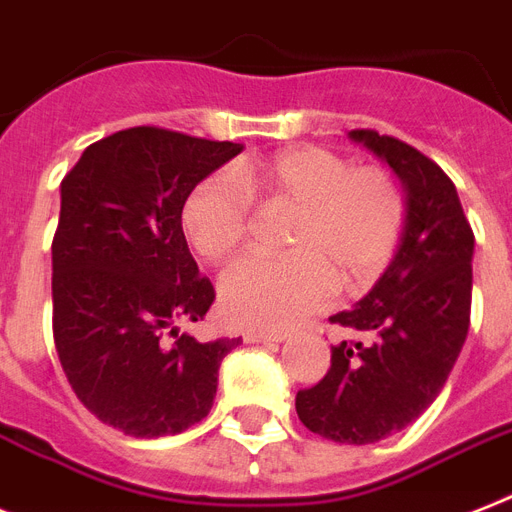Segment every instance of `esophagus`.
<instances>
[{
	"label": "esophagus",
	"instance_id": "esophagus-1",
	"mask_svg": "<svg viewBox=\"0 0 512 512\" xmlns=\"http://www.w3.org/2000/svg\"><path fill=\"white\" fill-rule=\"evenodd\" d=\"M285 337V332H269V329H246L243 332L246 342H282Z\"/></svg>",
	"mask_w": 512,
	"mask_h": 512
}]
</instances>
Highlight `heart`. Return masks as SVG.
Instances as JSON below:
<instances>
[{
    "instance_id": "b5f03b06",
    "label": "heart",
    "mask_w": 512,
    "mask_h": 512,
    "mask_svg": "<svg viewBox=\"0 0 512 512\" xmlns=\"http://www.w3.org/2000/svg\"><path fill=\"white\" fill-rule=\"evenodd\" d=\"M251 198L264 209H295V217L285 232L290 253H253L222 274V308L246 327H293L329 306L337 282L348 293L366 290L398 251L408 217L403 188L387 170H356L319 146L287 149L193 188L183 227L206 261H225L246 240Z\"/></svg>"
}]
</instances>
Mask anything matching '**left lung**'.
<instances>
[{
    "instance_id": "1",
    "label": "left lung",
    "mask_w": 512,
    "mask_h": 512,
    "mask_svg": "<svg viewBox=\"0 0 512 512\" xmlns=\"http://www.w3.org/2000/svg\"><path fill=\"white\" fill-rule=\"evenodd\" d=\"M405 188V230L390 266L356 308L329 316L350 335L324 379L295 395L314 434L371 445L416 421L445 387L471 322L474 230L437 162L377 130H350Z\"/></svg>"
}]
</instances>
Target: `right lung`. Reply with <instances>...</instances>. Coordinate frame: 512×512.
<instances>
[{
    "instance_id": "right-lung-1",
    "label": "right lung",
    "mask_w": 512,
    "mask_h": 512,
    "mask_svg": "<svg viewBox=\"0 0 512 512\" xmlns=\"http://www.w3.org/2000/svg\"><path fill=\"white\" fill-rule=\"evenodd\" d=\"M243 151L175 130L128 128L91 143L62 180L52 240V329L78 400L99 421L156 439L209 416L240 337L198 342L180 324L214 303L183 235V206Z\"/></svg>"
}]
</instances>
